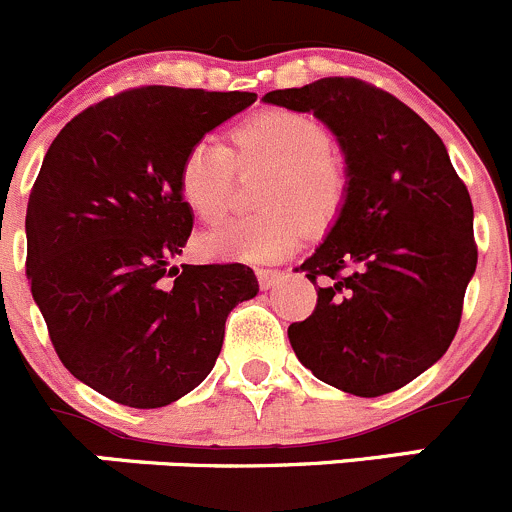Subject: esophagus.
<instances>
[{
    "label": "esophagus",
    "mask_w": 512,
    "mask_h": 512,
    "mask_svg": "<svg viewBox=\"0 0 512 512\" xmlns=\"http://www.w3.org/2000/svg\"><path fill=\"white\" fill-rule=\"evenodd\" d=\"M256 278L263 291H268V288L278 286L283 281V273L276 271V268H256Z\"/></svg>",
    "instance_id": "34e87169"
}]
</instances>
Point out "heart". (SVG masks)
<instances>
[{"label":"heart","mask_w":512,"mask_h":512,"mask_svg":"<svg viewBox=\"0 0 512 512\" xmlns=\"http://www.w3.org/2000/svg\"><path fill=\"white\" fill-rule=\"evenodd\" d=\"M236 161L263 164L256 199L261 209L221 221L199 239L216 261L266 263L291 254L311 229H326L343 211L348 171L328 149L316 119L288 109H266L231 131V149L199 139L179 164V194L196 219L216 221L229 204Z\"/></svg>","instance_id":"obj_1"}]
</instances>
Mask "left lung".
Listing matches in <instances>:
<instances>
[{
    "mask_svg": "<svg viewBox=\"0 0 512 512\" xmlns=\"http://www.w3.org/2000/svg\"><path fill=\"white\" fill-rule=\"evenodd\" d=\"M263 101L321 119L348 171L343 211L301 263L321 286L311 316L288 326L293 353L351 396L398 391L458 331L478 263L468 189L440 136L378 86L326 77Z\"/></svg>",
    "mask_w": 512,
    "mask_h": 512,
    "instance_id": "8db88e82",
    "label": "left lung"
}]
</instances>
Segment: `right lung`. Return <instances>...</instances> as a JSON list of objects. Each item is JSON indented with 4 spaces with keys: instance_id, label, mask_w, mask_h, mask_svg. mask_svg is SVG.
Masks as SVG:
<instances>
[{
    "instance_id": "add662e5",
    "label": "right lung",
    "mask_w": 512,
    "mask_h": 512,
    "mask_svg": "<svg viewBox=\"0 0 512 512\" xmlns=\"http://www.w3.org/2000/svg\"><path fill=\"white\" fill-rule=\"evenodd\" d=\"M251 91L141 86L74 116L27 206V278L59 361L129 408H161L211 373L231 308L258 293L244 263L174 266L194 211L179 164Z\"/></svg>"
}]
</instances>
